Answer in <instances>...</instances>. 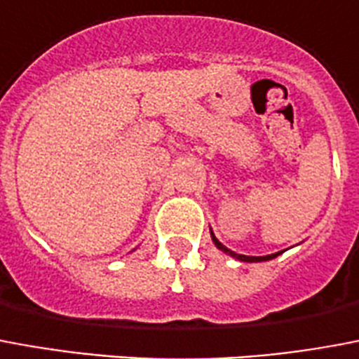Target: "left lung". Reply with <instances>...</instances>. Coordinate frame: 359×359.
<instances>
[{
    "label": "left lung",
    "instance_id": "1",
    "mask_svg": "<svg viewBox=\"0 0 359 359\" xmlns=\"http://www.w3.org/2000/svg\"><path fill=\"white\" fill-rule=\"evenodd\" d=\"M211 240H213L215 247L217 249H220L222 253H226L230 255L232 259H238V261L241 262H264V261H272V259H276L278 255H281V251H278V253H272V255H264V257H249V255H240V253H236V251H232V249H228L226 245H222L219 240H217V236L213 233V230H211Z\"/></svg>",
    "mask_w": 359,
    "mask_h": 359
}]
</instances>
